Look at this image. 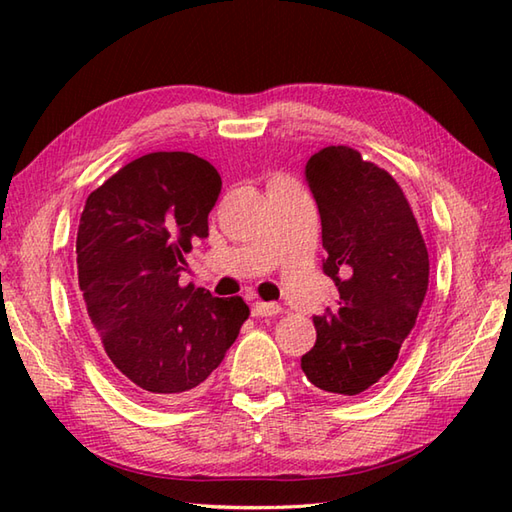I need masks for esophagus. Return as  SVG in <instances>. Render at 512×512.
Here are the masks:
<instances>
[{"mask_svg":"<svg viewBox=\"0 0 512 512\" xmlns=\"http://www.w3.org/2000/svg\"><path fill=\"white\" fill-rule=\"evenodd\" d=\"M250 312H253V317H275V314L281 312V308L275 306V303L253 301L250 303Z\"/></svg>","mask_w":512,"mask_h":512,"instance_id":"34e87169","label":"esophagus"}]
</instances>
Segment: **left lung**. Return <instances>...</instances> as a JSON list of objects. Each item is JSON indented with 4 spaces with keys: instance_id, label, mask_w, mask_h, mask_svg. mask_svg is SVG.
<instances>
[{
    "instance_id": "1",
    "label": "left lung",
    "mask_w": 512,
    "mask_h": 512,
    "mask_svg": "<svg viewBox=\"0 0 512 512\" xmlns=\"http://www.w3.org/2000/svg\"><path fill=\"white\" fill-rule=\"evenodd\" d=\"M321 215L323 273L339 310L312 317L317 343L301 356L314 387L356 396L394 367L429 286V255L398 182L350 147H325L306 162Z\"/></svg>"
}]
</instances>
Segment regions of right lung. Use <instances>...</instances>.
Listing matches in <instances>:
<instances>
[{"label":"right lung","mask_w":512,"mask_h":512,"mask_svg":"<svg viewBox=\"0 0 512 512\" xmlns=\"http://www.w3.org/2000/svg\"><path fill=\"white\" fill-rule=\"evenodd\" d=\"M222 191L211 162L156 151L88 195L76 233L79 286L127 389L176 398L204 383L248 319L242 297L178 284Z\"/></svg>","instance_id":"add662e5"}]
</instances>
